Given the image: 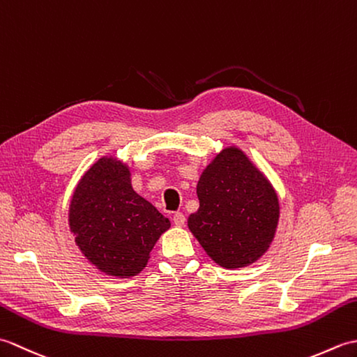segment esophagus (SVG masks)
I'll return each mask as SVG.
<instances>
[{
  "label": "esophagus",
  "mask_w": 357,
  "mask_h": 357,
  "mask_svg": "<svg viewBox=\"0 0 357 357\" xmlns=\"http://www.w3.org/2000/svg\"><path fill=\"white\" fill-rule=\"evenodd\" d=\"M173 222H174V225L176 227H184V224H185V216L183 215V213H174L173 215Z\"/></svg>",
  "instance_id": "1"
}]
</instances>
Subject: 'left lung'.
I'll return each instance as SVG.
<instances>
[{
	"label": "left lung",
	"instance_id": "obj_1",
	"mask_svg": "<svg viewBox=\"0 0 357 357\" xmlns=\"http://www.w3.org/2000/svg\"><path fill=\"white\" fill-rule=\"evenodd\" d=\"M199 208L188 230L218 265L242 268L259 261L276 236L280 206L264 172L236 146L224 147L202 170Z\"/></svg>",
	"mask_w": 357,
	"mask_h": 357
}]
</instances>
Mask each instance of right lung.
Segmentation results:
<instances>
[{"label":"right lung","mask_w":357,"mask_h":357,"mask_svg":"<svg viewBox=\"0 0 357 357\" xmlns=\"http://www.w3.org/2000/svg\"><path fill=\"white\" fill-rule=\"evenodd\" d=\"M169 218L133 190L132 172L102 156L82 174L69 206V229L82 256L112 278H133L146 267Z\"/></svg>","instance_id":"1"}]
</instances>
